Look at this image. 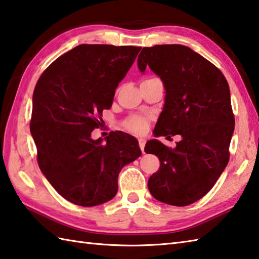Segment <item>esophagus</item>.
I'll return each instance as SVG.
<instances>
[{"label": "esophagus", "mask_w": 259, "mask_h": 259, "mask_svg": "<svg viewBox=\"0 0 259 259\" xmlns=\"http://www.w3.org/2000/svg\"><path fill=\"white\" fill-rule=\"evenodd\" d=\"M139 145L140 149L142 150V152L144 153V146H145V140L144 139H139Z\"/></svg>", "instance_id": "esophagus-1"}]
</instances>
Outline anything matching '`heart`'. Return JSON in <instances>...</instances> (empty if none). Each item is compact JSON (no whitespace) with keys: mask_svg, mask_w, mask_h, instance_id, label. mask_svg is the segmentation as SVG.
I'll return each mask as SVG.
<instances>
[{"mask_svg":"<svg viewBox=\"0 0 259 259\" xmlns=\"http://www.w3.org/2000/svg\"><path fill=\"white\" fill-rule=\"evenodd\" d=\"M147 123H149V118H147L146 116L135 114L130 116V117L125 120L124 125L126 130L139 134L145 130Z\"/></svg>","mask_w":259,"mask_h":259,"instance_id":"obj_1","label":"heart"}]
</instances>
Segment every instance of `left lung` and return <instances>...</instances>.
Returning <instances> with one entry per match:
<instances>
[{
	"mask_svg": "<svg viewBox=\"0 0 259 259\" xmlns=\"http://www.w3.org/2000/svg\"><path fill=\"white\" fill-rule=\"evenodd\" d=\"M137 65L142 72L150 67L166 91L154 134L182 137L174 149L147 142L144 151L160 160L147 187L161 202L191 204L212 189L228 164L235 130L229 85L213 63L181 45L143 48Z\"/></svg>",
	"mask_w": 259,
	"mask_h": 259,
	"instance_id": "8db88e82",
	"label": "left lung"
}]
</instances>
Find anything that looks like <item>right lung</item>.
Segmentation results:
<instances>
[{
    "instance_id": "right-lung-1",
    "label": "right lung",
    "mask_w": 259,
    "mask_h": 259,
    "mask_svg": "<svg viewBox=\"0 0 259 259\" xmlns=\"http://www.w3.org/2000/svg\"><path fill=\"white\" fill-rule=\"evenodd\" d=\"M140 50L79 45L57 58L36 82L30 123L36 161L68 201L81 207L109 201L122 167L141 155L137 140L123 132H110L106 143L91 137Z\"/></svg>"
}]
</instances>
